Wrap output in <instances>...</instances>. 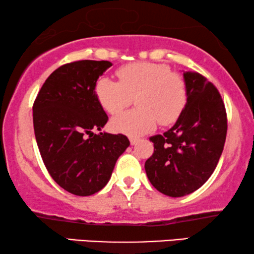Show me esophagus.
<instances>
[{"label": "esophagus", "instance_id": "esophagus-1", "mask_svg": "<svg viewBox=\"0 0 254 254\" xmlns=\"http://www.w3.org/2000/svg\"><path fill=\"white\" fill-rule=\"evenodd\" d=\"M129 141H130V144H131V145H135L136 143H138V141H140V138H137V137H130Z\"/></svg>", "mask_w": 254, "mask_h": 254}]
</instances>
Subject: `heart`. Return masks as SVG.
<instances>
[{"label": "heart", "mask_w": 254, "mask_h": 254, "mask_svg": "<svg viewBox=\"0 0 254 254\" xmlns=\"http://www.w3.org/2000/svg\"><path fill=\"white\" fill-rule=\"evenodd\" d=\"M119 82L100 77L95 95L107 113L117 116L126 110L135 97L137 109L112 121L116 130L138 136L156 127L176 123L185 110L189 93L184 77L171 71L168 64L134 62L117 70Z\"/></svg>", "instance_id": "heart-1"}]
</instances>
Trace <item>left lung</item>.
<instances>
[{
	"instance_id": "1",
	"label": "left lung",
	"mask_w": 254,
	"mask_h": 254,
	"mask_svg": "<svg viewBox=\"0 0 254 254\" xmlns=\"http://www.w3.org/2000/svg\"><path fill=\"white\" fill-rule=\"evenodd\" d=\"M187 104L171 129L150 137L154 154L144 169L152 186L179 197L200 189L213 175L223 151L228 120L224 103L211 82L184 71Z\"/></svg>"
}]
</instances>
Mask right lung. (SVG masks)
Returning a JSON list of instances; mask_svg holds the SVG:
<instances>
[{
	"instance_id": "obj_1",
	"label": "right lung",
	"mask_w": 254,
	"mask_h": 254,
	"mask_svg": "<svg viewBox=\"0 0 254 254\" xmlns=\"http://www.w3.org/2000/svg\"><path fill=\"white\" fill-rule=\"evenodd\" d=\"M112 64L81 60L48 76L33 103V128L41 158L54 182L88 196L109 183L129 145L123 134L99 133L109 120L95 95L97 79Z\"/></svg>"
}]
</instances>
